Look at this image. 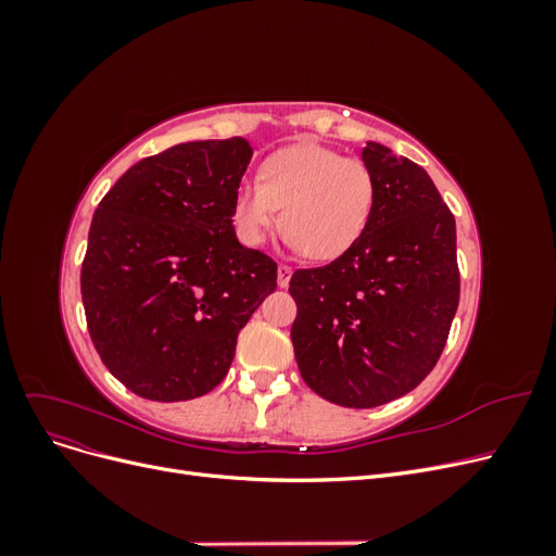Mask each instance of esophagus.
I'll list each match as a JSON object with an SVG mask.
<instances>
[{
	"label": "esophagus",
	"instance_id": "obj_1",
	"mask_svg": "<svg viewBox=\"0 0 556 556\" xmlns=\"http://www.w3.org/2000/svg\"><path fill=\"white\" fill-rule=\"evenodd\" d=\"M290 278H292V266L278 264V285H280V288H288Z\"/></svg>",
	"mask_w": 556,
	"mask_h": 556
}]
</instances>
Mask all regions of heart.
I'll use <instances>...</instances> for the list:
<instances>
[{"instance_id": "1", "label": "heart", "mask_w": 556, "mask_h": 556, "mask_svg": "<svg viewBox=\"0 0 556 556\" xmlns=\"http://www.w3.org/2000/svg\"><path fill=\"white\" fill-rule=\"evenodd\" d=\"M311 260H333L357 243L376 208V178L359 157L301 143L268 155L260 180H241L233 227L248 245L264 243L280 227Z\"/></svg>"}]
</instances>
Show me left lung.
Here are the masks:
<instances>
[{"label": "left lung", "mask_w": 556, "mask_h": 556, "mask_svg": "<svg viewBox=\"0 0 556 556\" xmlns=\"http://www.w3.org/2000/svg\"><path fill=\"white\" fill-rule=\"evenodd\" d=\"M376 208L357 243L325 266L296 268L294 357L315 394L376 408L422 382L459 306L457 227L429 174L390 148L362 153Z\"/></svg>", "instance_id": "left-lung-1"}]
</instances>
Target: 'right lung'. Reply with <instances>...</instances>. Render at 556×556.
<instances>
[{"label":"right lung","instance_id":"1","mask_svg":"<svg viewBox=\"0 0 556 556\" xmlns=\"http://www.w3.org/2000/svg\"><path fill=\"white\" fill-rule=\"evenodd\" d=\"M250 157L241 137L178 143L99 201L80 296L97 355L129 392L162 403L208 394L276 290L278 264L231 225Z\"/></svg>","mask_w":556,"mask_h":556}]
</instances>
